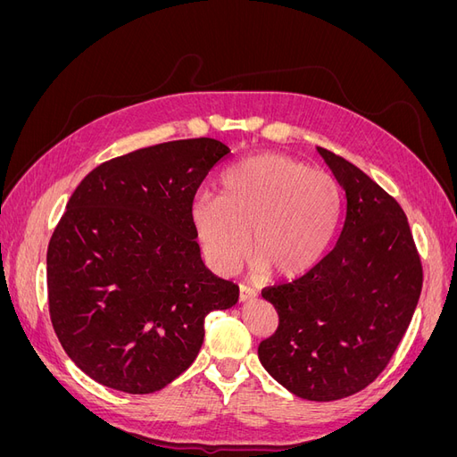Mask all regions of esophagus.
Listing matches in <instances>:
<instances>
[{"mask_svg": "<svg viewBox=\"0 0 457 457\" xmlns=\"http://www.w3.org/2000/svg\"><path fill=\"white\" fill-rule=\"evenodd\" d=\"M257 297V292L253 287H250V286H244V284H240V292H238V299H240V303H245V301H252V299H255Z\"/></svg>", "mask_w": 457, "mask_h": 457, "instance_id": "obj_1", "label": "esophagus"}]
</instances>
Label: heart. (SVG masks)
<instances>
[{
    "mask_svg": "<svg viewBox=\"0 0 457 457\" xmlns=\"http://www.w3.org/2000/svg\"><path fill=\"white\" fill-rule=\"evenodd\" d=\"M339 217L336 179L276 152L232 165L219 179V198L190 205L200 250L220 274L237 270L252 247L257 274L295 278L322 259Z\"/></svg>",
    "mask_w": 457,
    "mask_h": 457,
    "instance_id": "1",
    "label": "heart"
}]
</instances>
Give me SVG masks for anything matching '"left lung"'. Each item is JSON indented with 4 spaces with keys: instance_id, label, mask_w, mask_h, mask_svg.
Here are the masks:
<instances>
[{
    "instance_id": "left-lung-1",
    "label": "left lung",
    "mask_w": 457,
    "mask_h": 457,
    "mask_svg": "<svg viewBox=\"0 0 457 457\" xmlns=\"http://www.w3.org/2000/svg\"><path fill=\"white\" fill-rule=\"evenodd\" d=\"M316 150L345 190L343 228L307 274L262 289L278 328L257 354L289 393L329 403L362 391L389 364L418 307L423 270L398 202L351 162Z\"/></svg>"
}]
</instances>
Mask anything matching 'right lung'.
Listing matches in <instances>:
<instances>
[{
	"instance_id": "1",
	"label": "right lung",
	"mask_w": 457,
	"mask_h": 457,
	"mask_svg": "<svg viewBox=\"0 0 457 457\" xmlns=\"http://www.w3.org/2000/svg\"><path fill=\"white\" fill-rule=\"evenodd\" d=\"M230 154L215 139L129 152L78 185L47 247L53 329L91 379L129 395L163 389L195 362L204 318L238 286L204 265L190 205Z\"/></svg>"
}]
</instances>
